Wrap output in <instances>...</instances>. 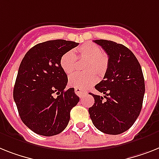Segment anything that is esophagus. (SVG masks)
Segmentation results:
<instances>
[{"label":"esophagus","instance_id":"obj_1","mask_svg":"<svg viewBox=\"0 0 159 159\" xmlns=\"http://www.w3.org/2000/svg\"><path fill=\"white\" fill-rule=\"evenodd\" d=\"M75 94H76L78 97H80V98H82L83 96H84V92H83L82 90H81V89H75Z\"/></svg>","mask_w":159,"mask_h":159}]
</instances>
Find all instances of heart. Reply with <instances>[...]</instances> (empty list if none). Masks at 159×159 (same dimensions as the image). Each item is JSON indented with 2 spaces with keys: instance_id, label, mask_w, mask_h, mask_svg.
Masks as SVG:
<instances>
[{
  "instance_id": "1",
  "label": "heart",
  "mask_w": 159,
  "mask_h": 159,
  "mask_svg": "<svg viewBox=\"0 0 159 159\" xmlns=\"http://www.w3.org/2000/svg\"><path fill=\"white\" fill-rule=\"evenodd\" d=\"M77 57L79 60L86 61L82 73L73 75L69 79V84L75 89L84 90L94 84L98 78H103L109 67V57L98 44L86 43L75 48L74 53L68 51L60 58L61 69L66 75H71L77 67Z\"/></svg>"
}]
</instances>
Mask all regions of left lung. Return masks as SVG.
Instances as JSON below:
<instances>
[{"mask_svg": "<svg viewBox=\"0 0 159 159\" xmlns=\"http://www.w3.org/2000/svg\"><path fill=\"white\" fill-rule=\"evenodd\" d=\"M106 51L109 67L103 80L95 86L104 97L91 93L89 109L93 124L101 132L121 134L138 118L145 94V80L138 60L124 44L106 40H93Z\"/></svg>", "mask_w": 159, "mask_h": 159, "instance_id": "left-lung-1", "label": "left lung"}]
</instances>
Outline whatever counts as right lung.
<instances>
[{"instance_id":"add662e5","label":"right lung","mask_w":159,"mask_h":159,"mask_svg":"<svg viewBox=\"0 0 159 159\" xmlns=\"http://www.w3.org/2000/svg\"><path fill=\"white\" fill-rule=\"evenodd\" d=\"M78 45L65 40L43 42L27 51L21 61L14 100L23 124L36 134L61 133L80 101L74 88L65 90L68 79L60 65L61 56Z\"/></svg>"}]
</instances>
